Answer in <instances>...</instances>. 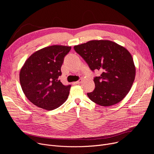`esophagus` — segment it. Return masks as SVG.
I'll list each match as a JSON object with an SVG mask.
<instances>
[{"mask_svg":"<svg viewBox=\"0 0 154 154\" xmlns=\"http://www.w3.org/2000/svg\"><path fill=\"white\" fill-rule=\"evenodd\" d=\"M82 80L81 79H80V80H77V81L75 82L74 83H75V84H80V83H82Z\"/></svg>","mask_w":154,"mask_h":154,"instance_id":"34e87169","label":"esophagus"}]
</instances>
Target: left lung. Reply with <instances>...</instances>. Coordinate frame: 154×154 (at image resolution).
<instances>
[{"mask_svg": "<svg viewBox=\"0 0 154 154\" xmlns=\"http://www.w3.org/2000/svg\"><path fill=\"white\" fill-rule=\"evenodd\" d=\"M75 51L94 71L102 72L94 79L95 88L87 95L101 106H110L121 100L130 91L135 77L132 55L125 47L108 40H92L75 45Z\"/></svg>", "mask_w": 154, "mask_h": 154, "instance_id": "1", "label": "left lung"}]
</instances>
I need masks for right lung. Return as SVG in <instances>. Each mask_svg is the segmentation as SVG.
Listing matches in <instances>:
<instances>
[{
	"instance_id": "1",
	"label": "right lung",
	"mask_w": 154,
	"mask_h": 154,
	"mask_svg": "<svg viewBox=\"0 0 154 154\" xmlns=\"http://www.w3.org/2000/svg\"><path fill=\"white\" fill-rule=\"evenodd\" d=\"M70 46L54 45L32 54L22 67L19 79L26 97L38 107L52 110L66 102L71 85H63L59 77L64 57Z\"/></svg>"
}]
</instances>
